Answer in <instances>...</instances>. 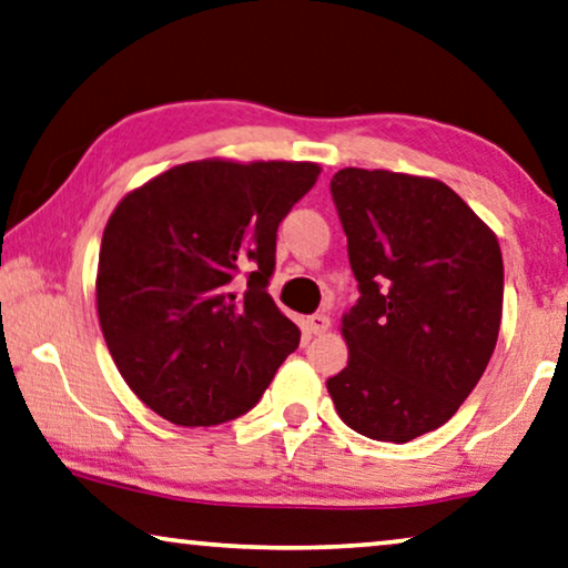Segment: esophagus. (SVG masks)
I'll return each instance as SVG.
<instances>
[{"label":"esophagus","mask_w":568,"mask_h":568,"mask_svg":"<svg viewBox=\"0 0 568 568\" xmlns=\"http://www.w3.org/2000/svg\"><path fill=\"white\" fill-rule=\"evenodd\" d=\"M328 326H332V318H328L326 313H316V316H308L306 318V328H308L311 334H316V336L326 334Z\"/></svg>","instance_id":"obj_1"}]
</instances>
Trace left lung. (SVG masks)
Wrapping results in <instances>:
<instances>
[{"mask_svg":"<svg viewBox=\"0 0 568 568\" xmlns=\"http://www.w3.org/2000/svg\"><path fill=\"white\" fill-rule=\"evenodd\" d=\"M332 196L362 295L342 316L349 362L328 395L357 434L405 444L444 426L493 357L500 242L436 178L344 168Z\"/></svg>","mask_w":568,"mask_h":568,"instance_id":"1","label":"left lung"}]
</instances>
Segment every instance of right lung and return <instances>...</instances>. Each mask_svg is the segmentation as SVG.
<instances>
[{"mask_svg": "<svg viewBox=\"0 0 568 568\" xmlns=\"http://www.w3.org/2000/svg\"><path fill=\"white\" fill-rule=\"evenodd\" d=\"M321 165L206 158L116 203L101 236L97 313L130 390L175 426L247 413L301 342L267 281L275 236ZM251 270L240 292L233 275Z\"/></svg>", "mask_w": 568, "mask_h": 568, "instance_id": "add662e5", "label": "right lung"}]
</instances>
